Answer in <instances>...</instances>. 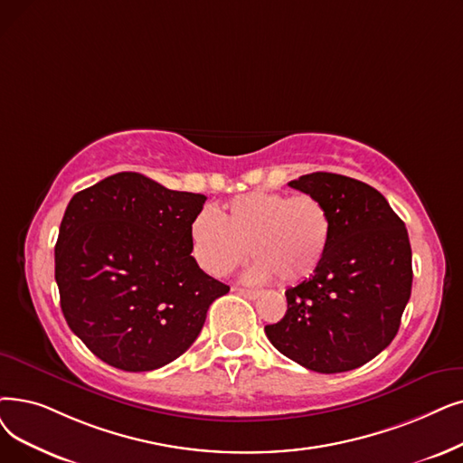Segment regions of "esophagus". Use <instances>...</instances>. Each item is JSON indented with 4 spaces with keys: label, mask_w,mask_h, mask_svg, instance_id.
I'll use <instances>...</instances> for the list:
<instances>
[{
    "label": "esophagus",
    "mask_w": 463,
    "mask_h": 463,
    "mask_svg": "<svg viewBox=\"0 0 463 463\" xmlns=\"http://www.w3.org/2000/svg\"><path fill=\"white\" fill-rule=\"evenodd\" d=\"M232 291H236L238 295H242V297H246V298H250V300H253V298H257L260 293L259 291H255V289H246V288H232Z\"/></svg>",
    "instance_id": "obj_1"
}]
</instances>
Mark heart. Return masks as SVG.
Segmentation results:
<instances>
[{"mask_svg": "<svg viewBox=\"0 0 463 463\" xmlns=\"http://www.w3.org/2000/svg\"><path fill=\"white\" fill-rule=\"evenodd\" d=\"M333 236L331 213L312 194L253 191L232 198L219 215L204 210L191 225L194 257L208 274L225 276L248 257L246 276L295 284L316 272Z\"/></svg>", "mask_w": 463, "mask_h": 463, "instance_id": "obj_1", "label": "heart"}]
</instances>
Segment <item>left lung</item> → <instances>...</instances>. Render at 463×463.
<instances>
[{
  "label": "left lung",
  "instance_id": "obj_1",
  "mask_svg": "<svg viewBox=\"0 0 463 463\" xmlns=\"http://www.w3.org/2000/svg\"><path fill=\"white\" fill-rule=\"evenodd\" d=\"M289 187L326 204L333 236L314 276L286 291L288 312L265 333L310 371L357 369L399 331L412 288L409 232L388 200L357 179L314 172Z\"/></svg>",
  "mask_w": 463,
  "mask_h": 463
}]
</instances>
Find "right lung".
<instances>
[{"instance_id":"obj_1","label":"right lung","mask_w":463,"mask_h":463,"mask_svg":"<svg viewBox=\"0 0 463 463\" xmlns=\"http://www.w3.org/2000/svg\"><path fill=\"white\" fill-rule=\"evenodd\" d=\"M204 194L118 172L70 200L54 248L70 329L108 365L142 373L182 355L229 286L196 265L191 225Z\"/></svg>"}]
</instances>
